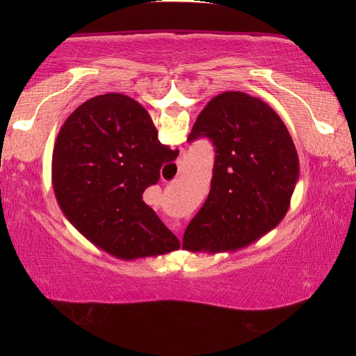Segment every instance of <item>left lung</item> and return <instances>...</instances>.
Returning <instances> with one entry per match:
<instances>
[{
	"instance_id": "left-lung-1",
	"label": "left lung",
	"mask_w": 356,
	"mask_h": 356,
	"mask_svg": "<svg viewBox=\"0 0 356 356\" xmlns=\"http://www.w3.org/2000/svg\"><path fill=\"white\" fill-rule=\"evenodd\" d=\"M199 138L216 147L212 186L183 248L216 254L250 246L289 211L300 177L293 139L266 102L235 90L204 106L188 140Z\"/></svg>"
}]
</instances>
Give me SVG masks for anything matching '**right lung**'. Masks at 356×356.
<instances>
[{"label": "right lung", "instance_id": "right-lung-1", "mask_svg": "<svg viewBox=\"0 0 356 356\" xmlns=\"http://www.w3.org/2000/svg\"><path fill=\"white\" fill-rule=\"evenodd\" d=\"M177 157L139 102L115 92L97 95L77 106L56 136L58 206L87 240L118 259L177 251L178 238L143 201L162 165Z\"/></svg>", "mask_w": 356, "mask_h": 356}]
</instances>
